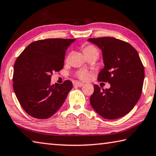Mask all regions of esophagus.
Masks as SVG:
<instances>
[{
    "label": "esophagus",
    "instance_id": "34e87169",
    "mask_svg": "<svg viewBox=\"0 0 156 156\" xmlns=\"http://www.w3.org/2000/svg\"><path fill=\"white\" fill-rule=\"evenodd\" d=\"M73 85L76 86V87H80L84 85V83H80V82H76V83L73 84Z\"/></svg>",
    "mask_w": 156,
    "mask_h": 156
}]
</instances>
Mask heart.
Returning a JSON list of instances; mask_svg holds the SVG:
<instances>
[{"mask_svg": "<svg viewBox=\"0 0 156 156\" xmlns=\"http://www.w3.org/2000/svg\"><path fill=\"white\" fill-rule=\"evenodd\" d=\"M83 51L84 53V56H85V55L91 54V53H94V52L98 53V51L96 47L93 46V45H87V46L83 47ZM89 72L86 70H81L77 73L78 78L83 80H87L89 78Z\"/></svg>", "mask_w": 156, "mask_h": 156, "instance_id": "heart-1", "label": "heart"}]
</instances>
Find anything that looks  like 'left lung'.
<instances>
[{
	"mask_svg": "<svg viewBox=\"0 0 156 156\" xmlns=\"http://www.w3.org/2000/svg\"><path fill=\"white\" fill-rule=\"evenodd\" d=\"M101 49L104 68L98 80L108 82L109 89L95 84L90 97L93 109L105 119H118L129 113L141 96L144 79L143 65L130 44L112 37L89 38Z\"/></svg>",
	"mask_w": 156,
	"mask_h": 156,
	"instance_id": "8db88e82",
	"label": "left lung"
}]
</instances>
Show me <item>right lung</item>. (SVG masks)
<instances>
[{"instance_id": "1", "label": "right lung", "mask_w": 156, "mask_h": 156, "mask_svg": "<svg viewBox=\"0 0 156 156\" xmlns=\"http://www.w3.org/2000/svg\"><path fill=\"white\" fill-rule=\"evenodd\" d=\"M76 39L49 38L33 42L17 58L14 66L13 88L29 115L47 119L65 102L72 83L51 84L53 72L64 66L65 51Z\"/></svg>"}]
</instances>
